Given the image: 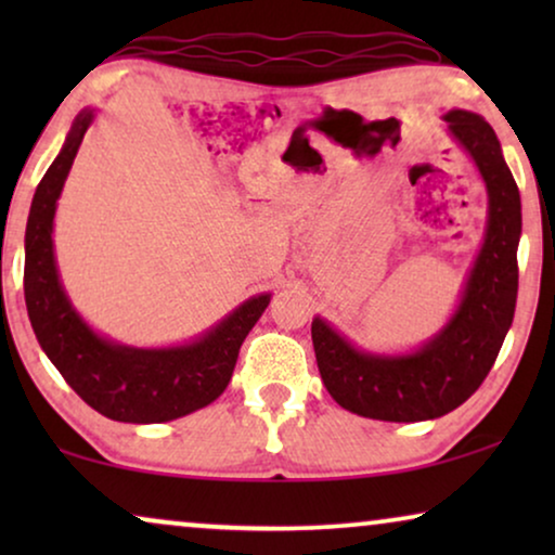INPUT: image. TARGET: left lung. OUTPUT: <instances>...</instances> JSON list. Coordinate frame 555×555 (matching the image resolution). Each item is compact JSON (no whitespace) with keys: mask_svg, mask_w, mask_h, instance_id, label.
Wrapping results in <instances>:
<instances>
[{"mask_svg":"<svg viewBox=\"0 0 555 555\" xmlns=\"http://www.w3.org/2000/svg\"><path fill=\"white\" fill-rule=\"evenodd\" d=\"M452 139L473 156L488 189V230L450 323L420 351L366 353L313 318L318 371L348 412L382 422H424L450 414L480 389L513 323L518 298L520 192L495 131L469 111L444 113Z\"/></svg>","mask_w":555,"mask_h":555,"instance_id":"1","label":"left lung"}]
</instances>
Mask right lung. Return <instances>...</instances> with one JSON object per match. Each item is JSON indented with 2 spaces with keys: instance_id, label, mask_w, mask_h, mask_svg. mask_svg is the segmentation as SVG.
I'll use <instances>...</instances> for the list:
<instances>
[{
  "instance_id": "right-lung-1",
  "label": "right lung",
  "mask_w": 555,
  "mask_h": 555,
  "mask_svg": "<svg viewBox=\"0 0 555 555\" xmlns=\"http://www.w3.org/2000/svg\"><path fill=\"white\" fill-rule=\"evenodd\" d=\"M93 111H82L65 146L37 184L25 232V302L42 351L73 391L116 422L154 424L207 406L230 384L240 346L260 321L270 295H255L186 346L133 348L98 336L70 306L60 283L52 219Z\"/></svg>"
}]
</instances>
